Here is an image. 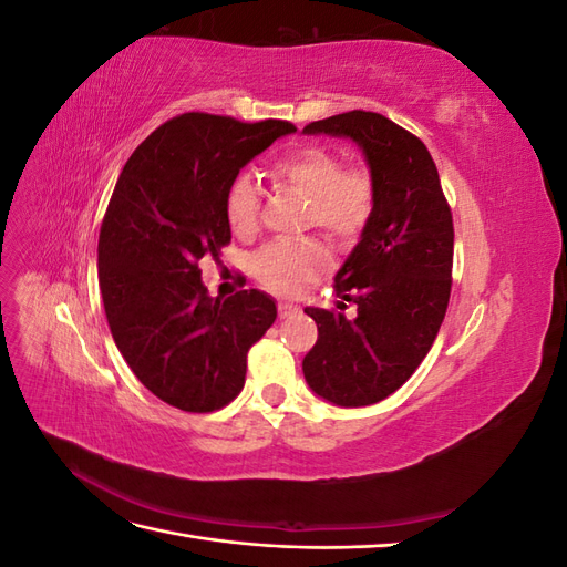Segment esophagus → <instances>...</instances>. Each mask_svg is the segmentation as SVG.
Returning <instances> with one entry per match:
<instances>
[{
	"mask_svg": "<svg viewBox=\"0 0 567 567\" xmlns=\"http://www.w3.org/2000/svg\"><path fill=\"white\" fill-rule=\"evenodd\" d=\"M298 315V307L290 302H279V317L281 319H293Z\"/></svg>",
	"mask_w": 567,
	"mask_h": 567,
	"instance_id": "obj_1",
	"label": "esophagus"
}]
</instances>
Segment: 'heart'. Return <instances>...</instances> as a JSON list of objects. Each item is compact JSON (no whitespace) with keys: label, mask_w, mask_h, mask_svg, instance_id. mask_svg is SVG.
<instances>
[{"label":"heart","mask_w":567,"mask_h":567,"mask_svg":"<svg viewBox=\"0 0 567 567\" xmlns=\"http://www.w3.org/2000/svg\"><path fill=\"white\" fill-rule=\"evenodd\" d=\"M274 177L310 200L307 219L329 234L336 244L348 246L375 210V182L367 167H342L333 151L321 146H298L274 163ZM260 217V188L250 175L238 177L227 196V219L236 234H250ZM329 262V252L319 244L277 241L255 255L257 279L281 296L298 293Z\"/></svg>","instance_id":"obj_1"}]
</instances>
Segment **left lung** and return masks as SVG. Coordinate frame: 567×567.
I'll return each instance as SVG.
<instances>
[{"instance_id":"left-lung-1","label":"left lung","mask_w":567,"mask_h":567,"mask_svg":"<svg viewBox=\"0 0 567 567\" xmlns=\"http://www.w3.org/2000/svg\"><path fill=\"white\" fill-rule=\"evenodd\" d=\"M305 134L359 146L375 182V210L336 274L346 317L305 307L317 342L302 359L307 385L338 406H369L402 388L431 350L452 290L454 225L425 144L381 113L350 111Z\"/></svg>"}]
</instances>
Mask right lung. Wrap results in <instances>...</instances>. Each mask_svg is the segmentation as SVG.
Wrapping results in <instances>:
<instances>
[{"mask_svg":"<svg viewBox=\"0 0 567 567\" xmlns=\"http://www.w3.org/2000/svg\"><path fill=\"white\" fill-rule=\"evenodd\" d=\"M296 127L184 113L136 146L99 234V288L120 354L158 400L192 414L229 404L248 350L277 319L262 290L210 298L198 260L229 241L241 167Z\"/></svg>","mask_w":567,"mask_h":567,"instance_id":"add662e5","label":"right lung"}]
</instances>
